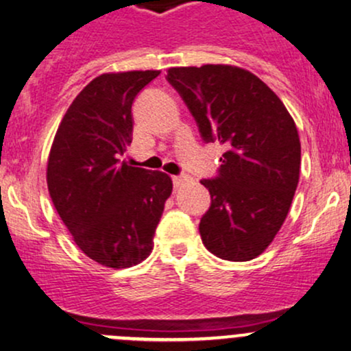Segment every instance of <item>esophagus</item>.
I'll list each match as a JSON object with an SVG mask.
<instances>
[{
	"mask_svg": "<svg viewBox=\"0 0 351 351\" xmlns=\"http://www.w3.org/2000/svg\"><path fill=\"white\" fill-rule=\"evenodd\" d=\"M172 180H174L176 187H182L184 184L189 182V176H174L172 177Z\"/></svg>",
	"mask_w": 351,
	"mask_h": 351,
	"instance_id": "1",
	"label": "esophagus"
}]
</instances>
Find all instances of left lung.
<instances>
[{"instance_id":"8db88e82","label":"left lung","mask_w":351,"mask_h":351,"mask_svg":"<svg viewBox=\"0 0 351 351\" xmlns=\"http://www.w3.org/2000/svg\"><path fill=\"white\" fill-rule=\"evenodd\" d=\"M167 80L199 125L219 142V176L202 179L210 207L199 224L202 243L228 261H251L273 243L300 180L301 144L280 97L251 71L232 65L176 66Z\"/></svg>"}]
</instances>
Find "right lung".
Listing matches in <instances>:
<instances>
[{"mask_svg":"<svg viewBox=\"0 0 351 351\" xmlns=\"http://www.w3.org/2000/svg\"><path fill=\"white\" fill-rule=\"evenodd\" d=\"M159 70L104 73L71 101L48 156L47 184L75 244L122 269L152 252L172 179L120 162L132 142V104Z\"/></svg>","mask_w":351,"mask_h":351,"instance_id":"add662e5","label":"right lung"}]
</instances>
